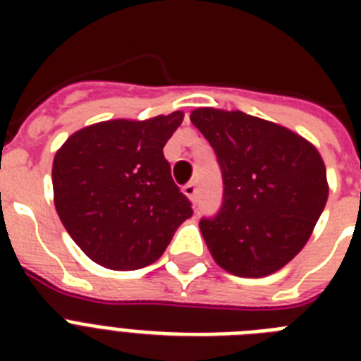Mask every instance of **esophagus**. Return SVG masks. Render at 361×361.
I'll use <instances>...</instances> for the list:
<instances>
[{
    "label": "esophagus",
    "instance_id": "1",
    "mask_svg": "<svg viewBox=\"0 0 361 361\" xmlns=\"http://www.w3.org/2000/svg\"><path fill=\"white\" fill-rule=\"evenodd\" d=\"M183 195H185L192 204L197 202V185H195V183H187V185L183 187Z\"/></svg>",
    "mask_w": 361,
    "mask_h": 361
}]
</instances>
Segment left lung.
<instances>
[{"label":"left lung","instance_id":"obj_1","mask_svg":"<svg viewBox=\"0 0 361 361\" xmlns=\"http://www.w3.org/2000/svg\"><path fill=\"white\" fill-rule=\"evenodd\" d=\"M191 121L225 183L217 217L200 221L212 257L238 277L275 274L302 251L326 206L322 155L294 130L241 110L197 109Z\"/></svg>","mask_w":361,"mask_h":361}]
</instances>
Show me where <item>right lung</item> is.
<instances>
[{"instance_id":"obj_1","label":"right lung","mask_w":361,"mask_h":361,"mask_svg":"<svg viewBox=\"0 0 361 361\" xmlns=\"http://www.w3.org/2000/svg\"><path fill=\"white\" fill-rule=\"evenodd\" d=\"M181 121V110L149 120L99 121L73 133L56 152V212L76 245L99 266H149L192 215L163 155Z\"/></svg>"}]
</instances>
